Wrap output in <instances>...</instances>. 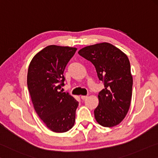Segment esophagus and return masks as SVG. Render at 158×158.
Returning a JSON list of instances; mask_svg holds the SVG:
<instances>
[{
	"label": "esophagus",
	"instance_id": "1",
	"mask_svg": "<svg viewBox=\"0 0 158 158\" xmlns=\"http://www.w3.org/2000/svg\"><path fill=\"white\" fill-rule=\"evenodd\" d=\"M87 96H81V99L82 100H85V99L87 98Z\"/></svg>",
	"mask_w": 158,
	"mask_h": 158
}]
</instances>
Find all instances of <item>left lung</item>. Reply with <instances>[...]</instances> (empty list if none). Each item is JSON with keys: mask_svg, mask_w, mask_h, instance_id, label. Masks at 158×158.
<instances>
[{"mask_svg": "<svg viewBox=\"0 0 158 158\" xmlns=\"http://www.w3.org/2000/svg\"><path fill=\"white\" fill-rule=\"evenodd\" d=\"M78 54L95 66L105 89L98 94L94 110L97 122L103 127L119 124L128 113L132 98V76L127 55L107 42L84 47Z\"/></svg>", "mask_w": 158, "mask_h": 158, "instance_id": "8db88e82", "label": "left lung"}]
</instances>
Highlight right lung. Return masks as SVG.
Listing matches in <instances>:
<instances>
[{"label": "right lung", "instance_id": "right-lung-1", "mask_svg": "<svg viewBox=\"0 0 158 158\" xmlns=\"http://www.w3.org/2000/svg\"><path fill=\"white\" fill-rule=\"evenodd\" d=\"M77 48L51 45L36 54L30 63L27 84L39 117L55 132H65L73 126L78 102L62 92L64 71Z\"/></svg>", "mask_w": 158, "mask_h": 158}]
</instances>
